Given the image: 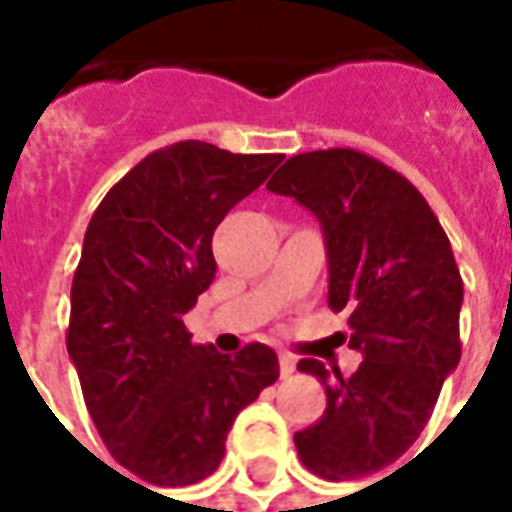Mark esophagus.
<instances>
[{"label":"esophagus","mask_w":512,"mask_h":512,"mask_svg":"<svg viewBox=\"0 0 512 512\" xmlns=\"http://www.w3.org/2000/svg\"><path fill=\"white\" fill-rule=\"evenodd\" d=\"M293 370H296V356L279 354V373H282V378H288Z\"/></svg>","instance_id":"34e87169"}]
</instances>
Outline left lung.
<instances>
[{
	"label": "left lung",
	"mask_w": 512,
	"mask_h": 512,
	"mask_svg": "<svg viewBox=\"0 0 512 512\" xmlns=\"http://www.w3.org/2000/svg\"><path fill=\"white\" fill-rule=\"evenodd\" d=\"M268 191L293 197L321 222L329 257V307L348 312L362 365L345 378L318 359L301 373L323 381L326 411L293 441L323 480H356L417 441L441 384L461 362V271L436 213L400 172L351 150L288 158Z\"/></svg>",
	"instance_id": "8db88e82"
}]
</instances>
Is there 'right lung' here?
Wrapping results in <instances>:
<instances>
[{
  "label": "right lung",
  "instance_id": "right-lung-1",
  "mask_svg": "<svg viewBox=\"0 0 512 512\" xmlns=\"http://www.w3.org/2000/svg\"><path fill=\"white\" fill-rule=\"evenodd\" d=\"M279 161L175 142L115 183L87 224L68 354L106 450L139 483L178 488L216 472L238 411L279 378L268 345L219 354L183 326L216 274L213 230Z\"/></svg>",
  "mask_w": 512,
  "mask_h": 512
}]
</instances>
